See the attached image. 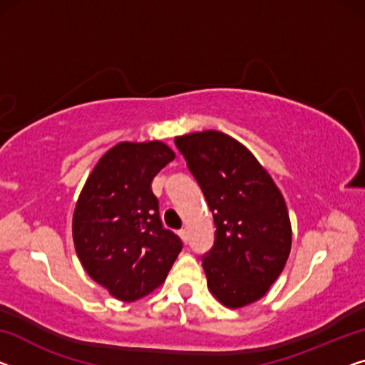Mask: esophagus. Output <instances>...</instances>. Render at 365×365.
Listing matches in <instances>:
<instances>
[{"label": "esophagus", "instance_id": "obj_1", "mask_svg": "<svg viewBox=\"0 0 365 365\" xmlns=\"http://www.w3.org/2000/svg\"><path fill=\"white\" fill-rule=\"evenodd\" d=\"M178 236H180V239H182L183 242L188 241V232H187V230H180V231H178Z\"/></svg>", "mask_w": 365, "mask_h": 365}]
</instances>
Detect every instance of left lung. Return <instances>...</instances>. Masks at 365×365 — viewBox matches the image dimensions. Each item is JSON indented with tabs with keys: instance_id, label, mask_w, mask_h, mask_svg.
<instances>
[{
	"instance_id": "obj_1",
	"label": "left lung",
	"mask_w": 365,
	"mask_h": 365,
	"mask_svg": "<svg viewBox=\"0 0 365 365\" xmlns=\"http://www.w3.org/2000/svg\"><path fill=\"white\" fill-rule=\"evenodd\" d=\"M175 144L213 211L216 241L203 257L211 295L231 309L255 303L290 255L284 195L252 152L221 130L177 135Z\"/></svg>"
}]
</instances>
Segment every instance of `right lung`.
<instances>
[{
	"instance_id": "obj_1",
	"label": "right lung",
	"mask_w": 365,
	"mask_h": 365,
	"mask_svg": "<svg viewBox=\"0 0 365 365\" xmlns=\"http://www.w3.org/2000/svg\"><path fill=\"white\" fill-rule=\"evenodd\" d=\"M173 152L162 140L118 143L100 157L72 217L75 252L86 274L121 302L164 284L182 242L162 227L150 182Z\"/></svg>"
}]
</instances>
